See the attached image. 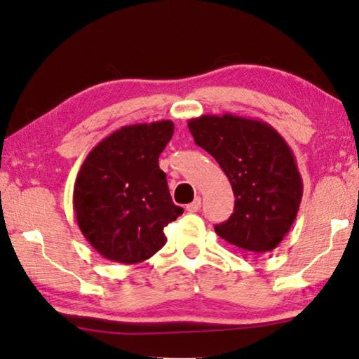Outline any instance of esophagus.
I'll return each mask as SVG.
<instances>
[{"label":"esophagus","instance_id":"esophagus-1","mask_svg":"<svg viewBox=\"0 0 359 359\" xmlns=\"http://www.w3.org/2000/svg\"><path fill=\"white\" fill-rule=\"evenodd\" d=\"M199 208H201V198H194V201H193V202H190V204L187 205V210H188V212H191V213L198 212Z\"/></svg>","mask_w":359,"mask_h":359}]
</instances>
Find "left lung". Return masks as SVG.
Listing matches in <instances>:
<instances>
[{"label": "left lung", "mask_w": 359, "mask_h": 359, "mask_svg": "<svg viewBox=\"0 0 359 359\" xmlns=\"http://www.w3.org/2000/svg\"><path fill=\"white\" fill-rule=\"evenodd\" d=\"M188 128L218 161L236 196L233 213L215 232L245 251L275 250L290 231L303 196L287 142L270 123L229 113L193 117Z\"/></svg>", "instance_id": "obj_1"}]
</instances>
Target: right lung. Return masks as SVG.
<instances>
[{
    "label": "right lung",
    "instance_id": "obj_1",
    "mask_svg": "<svg viewBox=\"0 0 359 359\" xmlns=\"http://www.w3.org/2000/svg\"><path fill=\"white\" fill-rule=\"evenodd\" d=\"M172 133V121L122 127L83 161L74 187L75 218L105 259L130 265L152 257L166 243L165 226L184 213L158 166Z\"/></svg>",
    "mask_w": 359,
    "mask_h": 359
}]
</instances>
